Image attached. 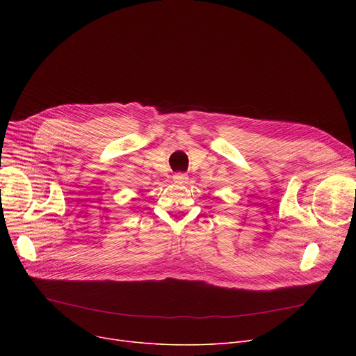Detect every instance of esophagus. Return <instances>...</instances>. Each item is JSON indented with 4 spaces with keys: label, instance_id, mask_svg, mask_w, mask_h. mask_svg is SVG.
<instances>
[{
    "label": "esophagus",
    "instance_id": "obj_1",
    "mask_svg": "<svg viewBox=\"0 0 356 356\" xmlns=\"http://www.w3.org/2000/svg\"><path fill=\"white\" fill-rule=\"evenodd\" d=\"M188 175H186V173H181V172H179V173H176L175 176H173V180L176 181V183H186V181H188Z\"/></svg>",
    "mask_w": 356,
    "mask_h": 356
}]
</instances>
